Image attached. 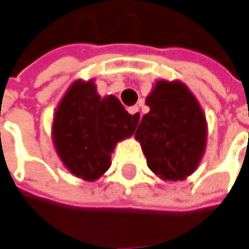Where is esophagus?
<instances>
[{
  "label": "esophagus",
  "mask_w": 249,
  "mask_h": 249,
  "mask_svg": "<svg viewBox=\"0 0 249 249\" xmlns=\"http://www.w3.org/2000/svg\"><path fill=\"white\" fill-rule=\"evenodd\" d=\"M128 113L129 114H132V116H135L138 120L141 118V111H139V107L138 106H132V107L128 108Z\"/></svg>",
  "instance_id": "1"
}]
</instances>
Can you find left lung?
Returning a JSON list of instances; mask_svg holds the SVG:
<instances>
[{
	"label": "left lung",
	"mask_w": 249,
	"mask_h": 249,
	"mask_svg": "<svg viewBox=\"0 0 249 249\" xmlns=\"http://www.w3.org/2000/svg\"><path fill=\"white\" fill-rule=\"evenodd\" d=\"M135 139L147 167L164 182L184 180L200 165L207 149L208 124L193 92L179 80H159L146 98Z\"/></svg>",
	"instance_id": "1"
}]
</instances>
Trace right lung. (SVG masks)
Wrapping results in <instances>:
<instances>
[{"label":"right lung","instance_id":"obj_1","mask_svg":"<svg viewBox=\"0 0 249 249\" xmlns=\"http://www.w3.org/2000/svg\"><path fill=\"white\" fill-rule=\"evenodd\" d=\"M139 120L128 114L114 95L100 98L95 78L75 80L56 106L52 142L65 168L95 182L111 165L118 142L131 138Z\"/></svg>","mask_w":249,"mask_h":249}]
</instances>
